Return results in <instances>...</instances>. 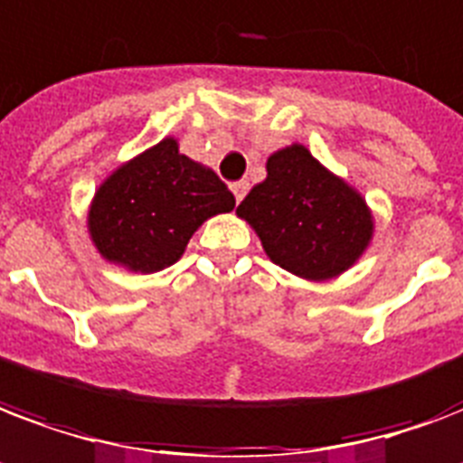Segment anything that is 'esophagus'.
<instances>
[{"label":"esophagus","instance_id":"obj_1","mask_svg":"<svg viewBox=\"0 0 463 463\" xmlns=\"http://www.w3.org/2000/svg\"><path fill=\"white\" fill-rule=\"evenodd\" d=\"M247 189H250V184H247V182H232V184H231V192L235 194V201H238V203L245 199Z\"/></svg>","mask_w":463,"mask_h":463}]
</instances>
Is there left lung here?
<instances>
[{"label": "left lung", "instance_id": "1", "mask_svg": "<svg viewBox=\"0 0 463 463\" xmlns=\"http://www.w3.org/2000/svg\"><path fill=\"white\" fill-rule=\"evenodd\" d=\"M238 216L255 228L271 262L310 281L347 271L373 235L362 194L298 143L267 160V179L252 186Z\"/></svg>", "mask_w": 463, "mask_h": 463}]
</instances>
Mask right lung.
<instances>
[{
    "label": "right lung",
    "instance_id": "1",
    "mask_svg": "<svg viewBox=\"0 0 463 463\" xmlns=\"http://www.w3.org/2000/svg\"><path fill=\"white\" fill-rule=\"evenodd\" d=\"M232 208L235 196L216 172L179 153L175 137H165L106 176L87 223L104 260L153 274L184 255L203 221Z\"/></svg>",
    "mask_w": 463,
    "mask_h": 463
}]
</instances>
